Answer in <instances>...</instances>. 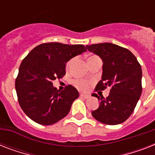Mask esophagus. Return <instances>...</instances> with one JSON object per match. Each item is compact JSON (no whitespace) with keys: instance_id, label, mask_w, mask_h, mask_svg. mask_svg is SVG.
I'll list each match as a JSON object with an SVG mask.
<instances>
[{"instance_id":"1","label":"esophagus","mask_w":155,"mask_h":155,"mask_svg":"<svg viewBox=\"0 0 155 155\" xmlns=\"http://www.w3.org/2000/svg\"><path fill=\"white\" fill-rule=\"evenodd\" d=\"M80 97H83V98H84V99H87V98L89 97V95L83 94V93H81V94H80Z\"/></svg>"}]
</instances>
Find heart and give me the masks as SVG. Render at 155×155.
<instances>
[{
  "instance_id": "1",
  "label": "heart",
  "mask_w": 155,
  "mask_h": 155,
  "mask_svg": "<svg viewBox=\"0 0 155 155\" xmlns=\"http://www.w3.org/2000/svg\"><path fill=\"white\" fill-rule=\"evenodd\" d=\"M91 57H93V56H91ZM91 57H89V58H91ZM70 64L71 62H69V63H68V68L70 66ZM74 84H75V86L77 87V88L82 90V91H86V90H87V88H88V82H87L86 80H76L74 81Z\"/></svg>"
}]
</instances>
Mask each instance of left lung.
<instances>
[{"instance_id":"1","label":"left lung","mask_w":155,"mask_h":155,"mask_svg":"<svg viewBox=\"0 0 155 155\" xmlns=\"http://www.w3.org/2000/svg\"><path fill=\"white\" fill-rule=\"evenodd\" d=\"M90 52L102 59L101 80L97 90L110 88L104 99L98 98L99 108L92 112L93 117L106 125H118L127 120L142 94V68L137 58L124 47L110 42L86 46Z\"/></svg>"}]
</instances>
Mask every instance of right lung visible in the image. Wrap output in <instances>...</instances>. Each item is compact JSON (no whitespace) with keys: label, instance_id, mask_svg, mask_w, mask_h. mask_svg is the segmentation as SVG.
Listing matches in <instances>:
<instances>
[{"label":"right lung","instance_id":"right-lung-1","mask_svg":"<svg viewBox=\"0 0 155 155\" xmlns=\"http://www.w3.org/2000/svg\"><path fill=\"white\" fill-rule=\"evenodd\" d=\"M85 51L84 45L48 42L28 54L15 81L18 102L28 117L40 125H50L68 115L79 92L71 85L60 92L52 82L65 75L66 63L71 58Z\"/></svg>","mask_w":155,"mask_h":155}]
</instances>
